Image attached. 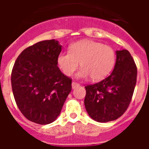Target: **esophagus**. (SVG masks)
<instances>
[{"label": "esophagus", "mask_w": 149, "mask_h": 149, "mask_svg": "<svg viewBox=\"0 0 149 149\" xmlns=\"http://www.w3.org/2000/svg\"><path fill=\"white\" fill-rule=\"evenodd\" d=\"M79 86H80V84H77V83H76V82H72V89H75V88H77Z\"/></svg>", "instance_id": "1"}]
</instances>
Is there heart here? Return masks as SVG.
<instances>
[{
	"instance_id": "heart-1",
	"label": "heart",
	"mask_w": 149,
	"mask_h": 149,
	"mask_svg": "<svg viewBox=\"0 0 149 149\" xmlns=\"http://www.w3.org/2000/svg\"><path fill=\"white\" fill-rule=\"evenodd\" d=\"M115 61V51L110 46L89 39L72 43L68 52H62L56 58L57 65L65 75L72 76L78 68L80 63L82 68L77 77L86 78L90 76L95 81L108 75Z\"/></svg>"
}]
</instances>
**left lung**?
Instances as JSON below:
<instances>
[{
	"instance_id": "1",
	"label": "left lung",
	"mask_w": 149,
	"mask_h": 149,
	"mask_svg": "<svg viewBox=\"0 0 149 149\" xmlns=\"http://www.w3.org/2000/svg\"><path fill=\"white\" fill-rule=\"evenodd\" d=\"M116 61L110 76L87 85L84 104L89 116L98 122L113 121L123 115L132 98L137 68L127 50L116 51Z\"/></svg>"
}]
</instances>
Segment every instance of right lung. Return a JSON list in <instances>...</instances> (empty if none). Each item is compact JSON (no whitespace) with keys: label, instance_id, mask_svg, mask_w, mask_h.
<instances>
[{"label":"right lung","instance_id":"obj_1","mask_svg":"<svg viewBox=\"0 0 149 149\" xmlns=\"http://www.w3.org/2000/svg\"><path fill=\"white\" fill-rule=\"evenodd\" d=\"M61 51L55 39L39 42L24 50L13 65L11 84L16 104L28 120L36 124L56 120L72 90V79L56 63Z\"/></svg>","mask_w":149,"mask_h":149}]
</instances>
